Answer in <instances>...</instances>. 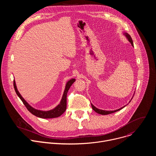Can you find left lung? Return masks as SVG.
<instances>
[{"mask_svg":"<svg viewBox=\"0 0 156 156\" xmlns=\"http://www.w3.org/2000/svg\"><path fill=\"white\" fill-rule=\"evenodd\" d=\"M124 34L125 35V36L127 37V39H128V41H129V42L131 44V45H132V46H133V40H132V39H131V36H130V35L129 34H128V33H124ZM133 98H131V99H132ZM91 106H92V108L96 112H97L98 114H101V115H107V114H112V113H114V112H117V111H119V110H121L122 108H123V107H125V106H123V107H122V108H119V109H117V110H110V111H107V110H101V109H99V108H96L95 106H94L92 104H91Z\"/></svg>","mask_w":156,"mask_h":156,"instance_id":"obj_1","label":"left lung"}]
</instances>
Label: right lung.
<instances>
[{
	"mask_svg": "<svg viewBox=\"0 0 156 156\" xmlns=\"http://www.w3.org/2000/svg\"><path fill=\"white\" fill-rule=\"evenodd\" d=\"M75 81V79L73 78V79L70 80V81H69L67 83H66V86L65 88V91H64L62 100L60 101V103L54 109L49 110V111L39 110H37V109H35L33 107H32L30 105H29L28 104V102L23 98H22V96H21L20 93L18 92L17 88H16V86L15 80H13V86H14V89H15L16 94L20 98V99L21 100V101L23 102V103L24 104L25 107L27 108L28 111H30V112L32 114H33L34 115H35L37 117L42 118V119H52V118L58 117L62 114H63V112H65V111L66 110V95H67V93L69 90L70 86Z\"/></svg>",
	"mask_w": 156,
	"mask_h": 156,
	"instance_id": "obj_1",
	"label": "right lung"
}]
</instances>
